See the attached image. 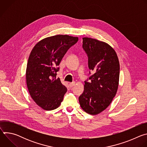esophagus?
<instances>
[{
  "instance_id": "esophagus-1",
  "label": "esophagus",
  "mask_w": 147,
  "mask_h": 147,
  "mask_svg": "<svg viewBox=\"0 0 147 147\" xmlns=\"http://www.w3.org/2000/svg\"><path fill=\"white\" fill-rule=\"evenodd\" d=\"M75 84H76V82H70V84H69V86H70V87H73L75 85Z\"/></svg>"
}]
</instances>
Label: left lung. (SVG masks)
Instances as JSON below:
<instances>
[{
  "instance_id": "8db88e82",
  "label": "left lung",
  "mask_w": 147,
  "mask_h": 147,
  "mask_svg": "<svg viewBox=\"0 0 147 147\" xmlns=\"http://www.w3.org/2000/svg\"><path fill=\"white\" fill-rule=\"evenodd\" d=\"M82 48L87 55L88 68L93 74L89 77V82L88 80L84 81V90L78 99L84 111L95 115L107 109L116 95L119 61L115 51L104 42L83 38Z\"/></svg>"
}]
</instances>
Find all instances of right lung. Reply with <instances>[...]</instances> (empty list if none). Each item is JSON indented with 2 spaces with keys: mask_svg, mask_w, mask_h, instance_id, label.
<instances>
[{
  "mask_svg": "<svg viewBox=\"0 0 147 147\" xmlns=\"http://www.w3.org/2000/svg\"><path fill=\"white\" fill-rule=\"evenodd\" d=\"M78 40V37L57 35L42 39L31 52L26 70L27 85L32 99L44 110L57 108L63 99L67 90L56 78L58 66Z\"/></svg>",
  "mask_w": 147,
  "mask_h": 147,
  "instance_id": "add662e5",
  "label": "right lung"
}]
</instances>
